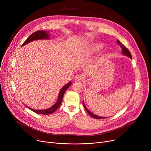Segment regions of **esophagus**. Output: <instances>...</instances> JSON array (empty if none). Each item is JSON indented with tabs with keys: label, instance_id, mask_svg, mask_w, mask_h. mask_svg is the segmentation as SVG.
<instances>
[{
	"label": "esophagus",
	"instance_id": "34e87169",
	"mask_svg": "<svg viewBox=\"0 0 151 151\" xmlns=\"http://www.w3.org/2000/svg\"><path fill=\"white\" fill-rule=\"evenodd\" d=\"M83 79V76L81 75H76L74 78H73V80L75 82H78V81H81Z\"/></svg>",
	"mask_w": 151,
	"mask_h": 151
}]
</instances>
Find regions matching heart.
<instances>
[{
	"label": "heart",
	"mask_w": 151,
	"mask_h": 151,
	"mask_svg": "<svg viewBox=\"0 0 151 151\" xmlns=\"http://www.w3.org/2000/svg\"><path fill=\"white\" fill-rule=\"evenodd\" d=\"M103 47L104 45L101 43H92L84 46L82 50L87 54H93L100 51Z\"/></svg>",
	"instance_id": "obj_1"
}]
</instances>
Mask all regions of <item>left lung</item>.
I'll list each match as a JSON object with an SVG mask.
<instances>
[{
	"instance_id": "8db88e82",
	"label": "left lung",
	"mask_w": 151,
	"mask_h": 151,
	"mask_svg": "<svg viewBox=\"0 0 151 151\" xmlns=\"http://www.w3.org/2000/svg\"><path fill=\"white\" fill-rule=\"evenodd\" d=\"M117 42L118 45H119L121 46V49H122V54L123 55H126V56H127V57L130 58V59H132V55H131V54H130L129 50L127 48V47H126L122 43H121L119 40H117ZM83 106H84L85 109L87 111V112L88 113V114H89L91 117H93V118H96V119H101L107 118V117H101V116H97V115H96V114H93L91 111H89L88 108H86V105H85V104H84V101H83Z\"/></svg>"
}]
</instances>
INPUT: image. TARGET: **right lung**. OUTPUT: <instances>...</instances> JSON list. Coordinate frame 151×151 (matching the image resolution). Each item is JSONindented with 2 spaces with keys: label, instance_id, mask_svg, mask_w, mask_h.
Segmentation results:
<instances>
[{
  "label": "right lung",
  "instance_id": "1",
  "mask_svg": "<svg viewBox=\"0 0 151 151\" xmlns=\"http://www.w3.org/2000/svg\"><path fill=\"white\" fill-rule=\"evenodd\" d=\"M49 31H46V30H38L35 32L34 33H33L32 34H31L27 38L26 40L23 43V44L21 46H24L25 45L31 42H33L34 40H48L50 39V34H49ZM71 82L69 81V83H68L67 84H65L63 88L60 89V91L59 92V96H58V100L55 103V104H54L52 106H51L49 108H47L45 109H32L30 108L27 107L26 105H25L26 106H27V108H29L30 109H31L32 111H33L35 113H38V114H50L53 113L55 110L58 109L59 108V107L60 106L61 102L62 101L63 97V95H64L65 91L68 89V88L71 86Z\"/></svg>",
  "mask_w": 151,
  "mask_h": 151
}]
</instances>
